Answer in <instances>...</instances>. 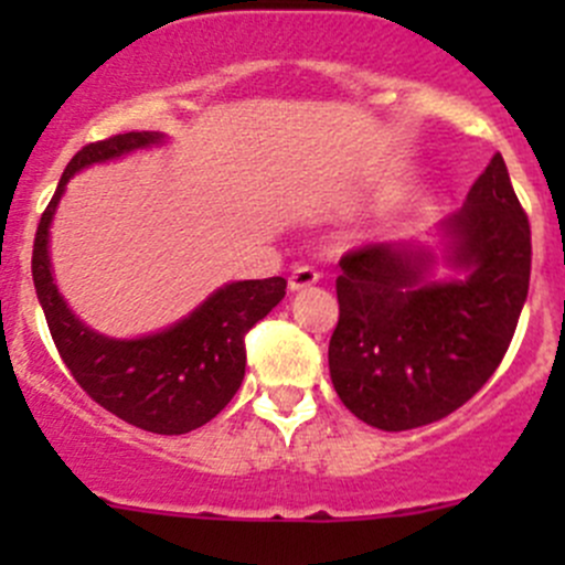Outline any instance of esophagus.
<instances>
[{"mask_svg": "<svg viewBox=\"0 0 565 565\" xmlns=\"http://www.w3.org/2000/svg\"><path fill=\"white\" fill-rule=\"evenodd\" d=\"M317 281H319V273L315 270V267L300 265V267H295L292 276H289V292H300V289H309V287H315Z\"/></svg>", "mask_w": 565, "mask_h": 565, "instance_id": "esophagus-1", "label": "esophagus"}]
</instances>
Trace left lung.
Instances as JSON below:
<instances>
[{
    "label": "left lung",
    "instance_id": "1",
    "mask_svg": "<svg viewBox=\"0 0 565 565\" xmlns=\"http://www.w3.org/2000/svg\"><path fill=\"white\" fill-rule=\"evenodd\" d=\"M339 267L328 366L344 407L383 431L451 415L500 366L527 300L530 224L503 156L435 241L377 243Z\"/></svg>",
    "mask_w": 565,
    "mask_h": 565
}]
</instances>
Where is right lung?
Masks as SVG:
<instances>
[{
    "label": "right lung",
    "instance_id": "right-lung-1",
    "mask_svg": "<svg viewBox=\"0 0 565 565\" xmlns=\"http://www.w3.org/2000/svg\"><path fill=\"white\" fill-rule=\"evenodd\" d=\"M161 130H130L78 150L62 172L54 199L38 224L32 250L35 292L51 339L73 380L117 418L156 435H185L213 420L246 377V333L287 292L281 276L230 281L191 315L156 333L117 339L89 328L62 298L51 265V224L71 177L130 152L163 147Z\"/></svg>",
    "mask_w": 565,
    "mask_h": 565
}]
</instances>
